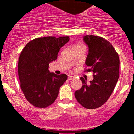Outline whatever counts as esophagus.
Here are the masks:
<instances>
[{"label":"esophagus","mask_w":134,"mask_h":134,"mask_svg":"<svg viewBox=\"0 0 134 134\" xmlns=\"http://www.w3.org/2000/svg\"><path fill=\"white\" fill-rule=\"evenodd\" d=\"M75 78V77L73 76H71V75H69L68 76V80H73Z\"/></svg>","instance_id":"obj_1"}]
</instances>
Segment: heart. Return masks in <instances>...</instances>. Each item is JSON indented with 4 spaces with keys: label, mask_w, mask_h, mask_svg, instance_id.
I'll list each match as a JSON object with an SVG mask.
<instances>
[{
    "label": "heart",
    "mask_w": 134,
    "mask_h": 134,
    "mask_svg": "<svg viewBox=\"0 0 134 134\" xmlns=\"http://www.w3.org/2000/svg\"><path fill=\"white\" fill-rule=\"evenodd\" d=\"M76 46H78V45H76V46H75V47H76Z\"/></svg>",
    "instance_id": "1"
}]
</instances>
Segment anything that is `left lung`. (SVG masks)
Here are the masks:
<instances>
[{
    "instance_id": "1",
    "label": "left lung",
    "mask_w": 134,
    "mask_h": 134,
    "mask_svg": "<svg viewBox=\"0 0 134 134\" xmlns=\"http://www.w3.org/2000/svg\"><path fill=\"white\" fill-rule=\"evenodd\" d=\"M89 48L85 71L93 72V80L87 82L81 77L82 87L75 91L76 99L83 107L95 109L108 100L119 77V58L108 41L99 36L86 35L83 37Z\"/></svg>"
}]
</instances>
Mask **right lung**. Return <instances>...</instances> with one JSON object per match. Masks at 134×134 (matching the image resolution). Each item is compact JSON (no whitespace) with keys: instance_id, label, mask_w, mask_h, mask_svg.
Wrapping results in <instances>:
<instances>
[{"instance_id":"1","label":"right lung","mask_w":134,"mask_h":134,"mask_svg":"<svg viewBox=\"0 0 134 134\" xmlns=\"http://www.w3.org/2000/svg\"><path fill=\"white\" fill-rule=\"evenodd\" d=\"M69 41L68 36L40 37L30 41L23 49L18 62L20 86L33 106L47 108L56 100L67 76L50 72L48 65L57 59L61 47Z\"/></svg>"}]
</instances>
